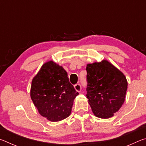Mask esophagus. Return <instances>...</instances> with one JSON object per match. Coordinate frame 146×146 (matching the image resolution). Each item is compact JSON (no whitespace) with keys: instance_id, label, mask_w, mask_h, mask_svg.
Wrapping results in <instances>:
<instances>
[{"instance_id":"obj_1","label":"esophagus","mask_w":146,"mask_h":146,"mask_svg":"<svg viewBox=\"0 0 146 146\" xmlns=\"http://www.w3.org/2000/svg\"><path fill=\"white\" fill-rule=\"evenodd\" d=\"M74 88H75V90L76 91H78V92H80L81 90H82V86H81L80 84H76L74 86Z\"/></svg>"}]
</instances>
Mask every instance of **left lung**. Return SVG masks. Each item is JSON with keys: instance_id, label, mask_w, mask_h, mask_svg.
I'll list each match as a JSON object with an SVG mask.
<instances>
[{"instance_id": "left-lung-1", "label": "left lung", "mask_w": 146, "mask_h": 146, "mask_svg": "<svg viewBox=\"0 0 146 146\" xmlns=\"http://www.w3.org/2000/svg\"><path fill=\"white\" fill-rule=\"evenodd\" d=\"M89 104L96 117H112L125 101L127 82L122 72L106 60L87 64Z\"/></svg>"}]
</instances>
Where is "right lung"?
I'll use <instances>...</instances> for the list:
<instances>
[{"instance_id": "1", "label": "right lung", "mask_w": 146, "mask_h": 146, "mask_svg": "<svg viewBox=\"0 0 146 146\" xmlns=\"http://www.w3.org/2000/svg\"><path fill=\"white\" fill-rule=\"evenodd\" d=\"M78 95L67 72L52 60L44 64L32 80L31 100L40 115L51 122L68 117Z\"/></svg>"}]
</instances>
